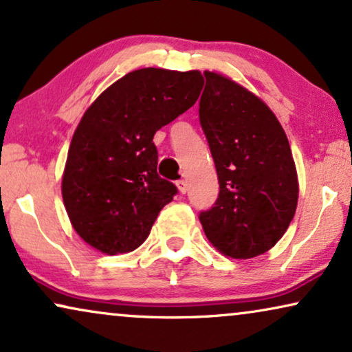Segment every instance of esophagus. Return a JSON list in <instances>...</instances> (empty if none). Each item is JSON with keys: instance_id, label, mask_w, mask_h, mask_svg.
<instances>
[{"instance_id": "esophagus-1", "label": "esophagus", "mask_w": 352, "mask_h": 352, "mask_svg": "<svg viewBox=\"0 0 352 352\" xmlns=\"http://www.w3.org/2000/svg\"><path fill=\"white\" fill-rule=\"evenodd\" d=\"M176 186H177V189H179V192L181 194H186L187 192V182L184 181V179H179L176 182Z\"/></svg>"}]
</instances>
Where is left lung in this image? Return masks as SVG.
<instances>
[{"label": "left lung", "instance_id": "1", "mask_svg": "<svg viewBox=\"0 0 352 352\" xmlns=\"http://www.w3.org/2000/svg\"><path fill=\"white\" fill-rule=\"evenodd\" d=\"M199 120L215 162L220 194L200 212L205 236L231 258L267 252L298 207V173L273 111L248 89L205 71Z\"/></svg>", "mask_w": 352, "mask_h": 352}]
</instances>
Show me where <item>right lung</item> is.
I'll return each instance as SVG.
<instances>
[{"label": "right lung", "instance_id": "1", "mask_svg": "<svg viewBox=\"0 0 352 352\" xmlns=\"http://www.w3.org/2000/svg\"><path fill=\"white\" fill-rule=\"evenodd\" d=\"M199 71L144 67L109 85L72 135L63 200L82 239L108 255L147 239L160 210L177 194L157 173L153 135L197 102Z\"/></svg>", "mask_w": 352, "mask_h": 352}]
</instances>
